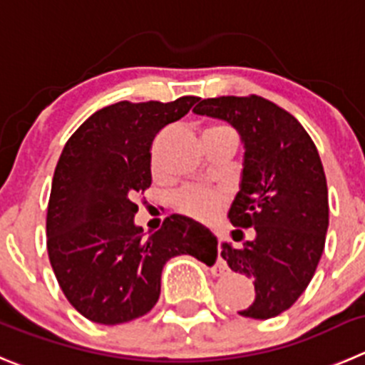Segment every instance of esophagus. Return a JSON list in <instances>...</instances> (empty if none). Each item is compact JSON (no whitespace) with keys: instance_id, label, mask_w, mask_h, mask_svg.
<instances>
[{"instance_id":"esophagus-1","label":"esophagus","mask_w":365,"mask_h":365,"mask_svg":"<svg viewBox=\"0 0 365 365\" xmlns=\"http://www.w3.org/2000/svg\"><path fill=\"white\" fill-rule=\"evenodd\" d=\"M227 270H229V268H227V263H225L223 259H217L216 267H214V272H216V274H225Z\"/></svg>"}]
</instances>
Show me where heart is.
<instances>
[{
	"label": "heart",
	"instance_id": "b5f03b06",
	"mask_svg": "<svg viewBox=\"0 0 365 365\" xmlns=\"http://www.w3.org/2000/svg\"><path fill=\"white\" fill-rule=\"evenodd\" d=\"M210 129H230L227 125H209L205 131ZM153 171L158 173L160 165L156 156H153ZM227 194L220 187H209V185H187L180 190L175 196V207L185 216L194 217V220H212L223 207Z\"/></svg>",
	"mask_w": 365,
	"mask_h": 365
}]
</instances>
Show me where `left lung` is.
<instances>
[{
    "mask_svg": "<svg viewBox=\"0 0 365 365\" xmlns=\"http://www.w3.org/2000/svg\"><path fill=\"white\" fill-rule=\"evenodd\" d=\"M194 113L227 120L241 135L243 176L229 217L255 229V237L240 248L223 243L221 257L254 279L255 299L240 315L277 317L301 297L324 252L329 205L321 156L301 122L259 95L203 98Z\"/></svg>",
    "mask_w": 365,
    "mask_h": 365,
    "instance_id": "left-lung-1",
    "label": "left lung"
}]
</instances>
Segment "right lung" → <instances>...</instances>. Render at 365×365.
Instances as JSON below:
<instances>
[{
  "mask_svg": "<svg viewBox=\"0 0 365 365\" xmlns=\"http://www.w3.org/2000/svg\"><path fill=\"white\" fill-rule=\"evenodd\" d=\"M198 97L129 102L95 111L68 138L46 212V248L61 290L91 322L124 324L151 312L163 264L189 254L214 261L217 241L190 217H165L144 237L136 192L151 185L156 133L189 113Z\"/></svg>",
  "mask_w": 365,
  "mask_h": 365,
  "instance_id": "right-lung-1",
  "label": "right lung"
}]
</instances>
